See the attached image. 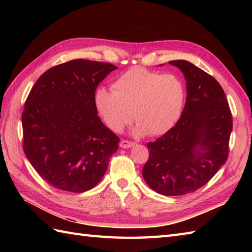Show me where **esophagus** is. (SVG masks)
Wrapping results in <instances>:
<instances>
[{
	"mask_svg": "<svg viewBox=\"0 0 252 252\" xmlns=\"http://www.w3.org/2000/svg\"><path fill=\"white\" fill-rule=\"evenodd\" d=\"M134 146V143L133 142H129V141H126V140H122L120 142V147L121 148H131Z\"/></svg>",
	"mask_w": 252,
	"mask_h": 252,
	"instance_id": "34e87169",
	"label": "esophagus"
}]
</instances>
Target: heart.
I'll list each match as a JSON object with an SVG mask.
<instances>
[{
    "label": "heart",
    "instance_id": "b5f03b06",
    "mask_svg": "<svg viewBox=\"0 0 252 252\" xmlns=\"http://www.w3.org/2000/svg\"><path fill=\"white\" fill-rule=\"evenodd\" d=\"M112 90L98 89L94 103L105 125L117 133L130 125L134 114L137 136L165 134L176 125L184 108L185 85L173 73L134 67L116 80Z\"/></svg>",
    "mask_w": 252,
    "mask_h": 252
}]
</instances>
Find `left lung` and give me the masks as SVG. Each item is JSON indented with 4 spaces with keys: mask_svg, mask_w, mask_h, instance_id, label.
<instances>
[{
    "mask_svg": "<svg viewBox=\"0 0 252 252\" xmlns=\"http://www.w3.org/2000/svg\"><path fill=\"white\" fill-rule=\"evenodd\" d=\"M169 63L184 74L185 106L172 129L147 144L149 158L142 174L158 194L182 196L206 185L226 162L233 121L215 78L187 61Z\"/></svg>",
    "mask_w": 252,
    "mask_h": 252,
    "instance_id": "obj_1",
    "label": "left lung"
}]
</instances>
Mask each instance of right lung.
<instances>
[{
	"mask_svg": "<svg viewBox=\"0 0 252 252\" xmlns=\"http://www.w3.org/2000/svg\"><path fill=\"white\" fill-rule=\"evenodd\" d=\"M117 67L73 60L36 80L21 117L24 152L42 179L55 189L83 192L98 184L118 137L96 110V88Z\"/></svg>",
	"mask_w": 252,
	"mask_h": 252,
	"instance_id": "obj_1",
	"label": "right lung"
}]
</instances>
